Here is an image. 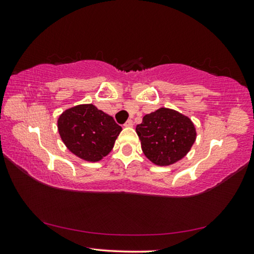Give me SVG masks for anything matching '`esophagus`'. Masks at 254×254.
Masks as SVG:
<instances>
[{
    "label": "esophagus",
    "instance_id": "1",
    "mask_svg": "<svg viewBox=\"0 0 254 254\" xmlns=\"http://www.w3.org/2000/svg\"><path fill=\"white\" fill-rule=\"evenodd\" d=\"M124 127H133V121H132V120H127V121L124 123Z\"/></svg>",
    "mask_w": 254,
    "mask_h": 254
}]
</instances>
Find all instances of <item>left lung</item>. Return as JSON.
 Wrapping results in <instances>:
<instances>
[{
	"mask_svg": "<svg viewBox=\"0 0 254 254\" xmlns=\"http://www.w3.org/2000/svg\"><path fill=\"white\" fill-rule=\"evenodd\" d=\"M135 131L144 156L154 165H174L190 151L197 132L195 124L180 112L160 107L145 114Z\"/></svg>",
	"mask_w": 254,
	"mask_h": 254,
	"instance_id": "left-lung-1",
	"label": "left lung"
}]
</instances>
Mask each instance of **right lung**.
Instances as JSON below:
<instances>
[{
    "mask_svg": "<svg viewBox=\"0 0 254 254\" xmlns=\"http://www.w3.org/2000/svg\"><path fill=\"white\" fill-rule=\"evenodd\" d=\"M58 132L64 144L76 157L97 162L114 147L122 127L111 115L93 104H79L59 115Z\"/></svg>",
    "mask_w": 254,
    "mask_h": 254,
    "instance_id": "1",
    "label": "right lung"
}]
</instances>
